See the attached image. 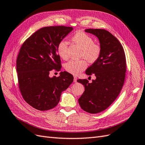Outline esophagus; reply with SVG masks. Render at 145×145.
Listing matches in <instances>:
<instances>
[{"label":"esophagus","instance_id":"esophagus-1","mask_svg":"<svg viewBox=\"0 0 145 145\" xmlns=\"http://www.w3.org/2000/svg\"><path fill=\"white\" fill-rule=\"evenodd\" d=\"M74 82H75V83L77 82V78L76 76H74Z\"/></svg>","mask_w":145,"mask_h":145}]
</instances>
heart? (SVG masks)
I'll list each match as a JSON object with an SVG mask.
<instances>
[{"label":"heart","instance_id":"heart-1","mask_svg":"<svg viewBox=\"0 0 145 145\" xmlns=\"http://www.w3.org/2000/svg\"><path fill=\"white\" fill-rule=\"evenodd\" d=\"M72 41L82 48L81 57L85 58L91 63L95 62L99 59L101 54V47L94 42V39L90 35L78 31L72 37ZM57 51L61 58L68 59V42L65 40L60 41L57 46ZM86 67L87 63L85 60H72L65 64L66 70L74 75L79 74Z\"/></svg>","mask_w":145,"mask_h":145}]
</instances>
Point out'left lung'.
Instances as JSON below:
<instances>
[{
	"label": "left lung",
	"instance_id": "8db88e82",
	"mask_svg": "<svg viewBox=\"0 0 145 145\" xmlns=\"http://www.w3.org/2000/svg\"><path fill=\"white\" fill-rule=\"evenodd\" d=\"M85 31L98 38L101 54L85 72L88 76L94 74L95 79L92 83L86 79L77 80L85 87L84 93L78 100L85 111L96 114L108 108L120 94L125 82L126 57L120 42L108 31L103 29Z\"/></svg>",
	"mask_w": 145,
	"mask_h": 145
}]
</instances>
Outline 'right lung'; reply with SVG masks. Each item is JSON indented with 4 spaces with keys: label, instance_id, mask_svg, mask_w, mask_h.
<instances>
[{
    "label": "right lung",
    "instance_id": "add662e5",
    "mask_svg": "<svg viewBox=\"0 0 145 145\" xmlns=\"http://www.w3.org/2000/svg\"><path fill=\"white\" fill-rule=\"evenodd\" d=\"M72 29L64 26L42 28L20 48L16 61L19 89L26 102L38 110L56 106L62 92L73 82V76L67 71L60 72L58 77L49 76L52 69L60 70L57 46Z\"/></svg>",
    "mask_w": 145,
    "mask_h": 145
}]
</instances>
